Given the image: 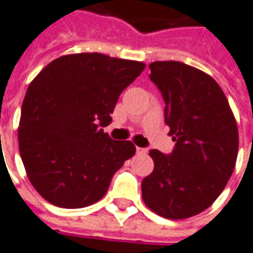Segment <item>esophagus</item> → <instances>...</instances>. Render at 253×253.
<instances>
[{"label":"esophagus","instance_id":"34e87169","mask_svg":"<svg viewBox=\"0 0 253 253\" xmlns=\"http://www.w3.org/2000/svg\"><path fill=\"white\" fill-rule=\"evenodd\" d=\"M147 149L146 147H136V154H141V155H145L147 154Z\"/></svg>","mask_w":253,"mask_h":253}]
</instances>
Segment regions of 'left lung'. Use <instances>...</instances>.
Wrapping results in <instances>:
<instances>
[{"label": "left lung", "mask_w": 253, "mask_h": 253, "mask_svg": "<svg viewBox=\"0 0 253 253\" xmlns=\"http://www.w3.org/2000/svg\"><path fill=\"white\" fill-rule=\"evenodd\" d=\"M149 67L175 146L170 154L150 150L154 170L142 181V197L165 218H188L211 207L231 178L239 150L236 121L221 87L205 72L179 61Z\"/></svg>", "instance_id": "obj_1"}]
</instances>
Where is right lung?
Returning a JSON list of instances; mask_svg holds the SVG:
<instances>
[{
  "mask_svg": "<svg viewBox=\"0 0 253 253\" xmlns=\"http://www.w3.org/2000/svg\"><path fill=\"white\" fill-rule=\"evenodd\" d=\"M143 68L141 61L76 53L53 60L29 84L18 147L28 178L48 203L67 209L96 203L135 154L131 142L114 141L102 127Z\"/></svg>",
  "mask_w": 253,
  "mask_h": 253,
  "instance_id": "add662e5",
  "label": "right lung"
}]
</instances>
